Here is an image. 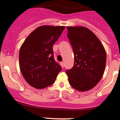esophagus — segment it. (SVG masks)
Returning a JSON list of instances; mask_svg holds the SVG:
<instances>
[{
  "mask_svg": "<svg viewBox=\"0 0 120 120\" xmlns=\"http://www.w3.org/2000/svg\"><path fill=\"white\" fill-rule=\"evenodd\" d=\"M60 64H61V67H62V68H64V63L63 62H60Z\"/></svg>",
  "mask_w": 120,
  "mask_h": 120,
  "instance_id": "1",
  "label": "esophagus"
}]
</instances>
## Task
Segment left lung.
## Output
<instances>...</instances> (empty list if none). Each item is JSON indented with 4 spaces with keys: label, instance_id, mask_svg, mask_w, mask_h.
I'll return each mask as SVG.
<instances>
[{
    "label": "left lung",
    "instance_id": "1",
    "mask_svg": "<svg viewBox=\"0 0 120 120\" xmlns=\"http://www.w3.org/2000/svg\"><path fill=\"white\" fill-rule=\"evenodd\" d=\"M67 37L75 54V64L67 70L68 82L79 91L91 90L103 75L106 53L101 41L89 29L67 26Z\"/></svg>",
    "mask_w": 120,
    "mask_h": 120
}]
</instances>
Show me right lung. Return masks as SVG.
<instances>
[{
  "mask_svg": "<svg viewBox=\"0 0 120 120\" xmlns=\"http://www.w3.org/2000/svg\"><path fill=\"white\" fill-rule=\"evenodd\" d=\"M65 26H41L29 35L19 52V65L23 77L37 89L55 82L61 67L55 61L53 45Z\"/></svg>",
  "mask_w": 120,
  "mask_h": 120,
  "instance_id": "right-lung-1",
  "label": "right lung"
}]
</instances>
